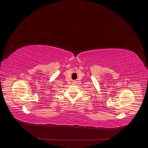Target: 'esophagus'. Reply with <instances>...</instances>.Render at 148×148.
<instances>
[{
  "mask_svg": "<svg viewBox=\"0 0 148 148\" xmlns=\"http://www.w3.org/2000/svg\"><path fill=\"white\" fill-rule=\"evenodd\" d=\"M73 84H76L77 83V82L76 81H73Z\"/></svg>",
  "mask_w": 148,
  "mask_h": 148,
  "instance_id": "34e87169",
  "label": "esophagus"
}]
</instances>
